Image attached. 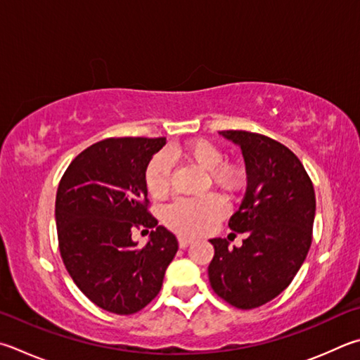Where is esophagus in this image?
Segmentation results:
<instances>
[{
  "label": "esophagus",
  "instance_id": "esophagus-1",
  "mask_svg": "<svg viewBox=\"0 0 360 360\" xmlns=\"http://www.w3.org/2000/svg\"><path fill=\"white\" fill-rule=\"evenodd\" d=\"M178 243H179L181 248H186V247H188V245L193 243V239L192 238H187V236H179L178 238Z\"/></svg>",
  "mask_w": 360,
  "mask_h": 360
}]
</instances>
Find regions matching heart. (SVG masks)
Listing matches in <instances>:
<instances>
[{
	"label": "heart",
	"mask_w": 360,
	"mask_h": 360,
	"mask_svg": "<svg viewBox=\"0 0 360 360\" xmlns=\"http://www.w3.org/2000/svg\"><path fill=\"white\" fill-rule=\"evenodd\" d=\"M172 155H181L191 162H195L201 168L207 169L209 179L226 192H234L239 186V169L225 163V154L215 143L209 140H195L182 148L169 151ZM145 186L153 197H162L169 188L172 181V160L168 154L159 153L148 162L143 173ZM226 212V202L219 193H206L195 198H178L168 205L163 211V220L179 234L207 233L224 217Z\"/></svg>",
	"instance_id": "obj_1"
}]
</instances>
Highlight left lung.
<instances>
[{
	"mask_svg": "<svg viewBox=\"0 0 360 360\" xmlns=\"http://www.w3.org/2000/svg\"><path fill=\"white\" fill-rule=\"evenodd\" d=\"M240 146L247 191L228 226L245 233L240 247L211 239L207 267L214 292L233 307L250 310L288 288L311 245L316 198L310 176L297 155L269 136L221 130Z\"/></svg>",
	"mask_w": 360,
	"mask_h": 360,
	"instance_id": "left-lung-1",
	"label": "left lung"
}]
</instances>
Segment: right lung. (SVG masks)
I'll return each instance as SVG.
<instances>
[{
    "instance_id": "add662e5",
    "label": "right lung",
    "mask_w": 360,
    "mask_h": 360,
    "mask_svg": "<svg viewBox=\"0 0 360 360\" xmlns=\"http://www.w3.org/2000/svg\"><path fill=\"white\" fill-rule=\"evenodd\" d=\"M165 139H105L70 162L56 192L55 217L63 263L91 302L132 315L158 296L178 240L149 212L143 173ZM134 227H151L145 248Z\"/></svg>"
}]
</instances>
